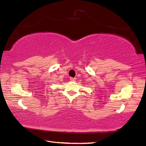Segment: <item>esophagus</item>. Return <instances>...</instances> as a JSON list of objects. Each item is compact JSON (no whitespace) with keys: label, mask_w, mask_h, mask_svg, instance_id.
Here are the masks:
<instances>
[{"label":"esophagus","mask_w":146,"mask_h":146,"mask_svg":"<svg viewBox=\"0 0 146 146\" xmlns=\"http://www.w3.org/2000/svg\"><path fill=\"white\" fill-rule=\"evenodd\" d=\"M70 80H71V81H73V82H75V81L76 80V78L71 77V78H70Z\"/></svg>","instance_id":"1"}]
</instances>
